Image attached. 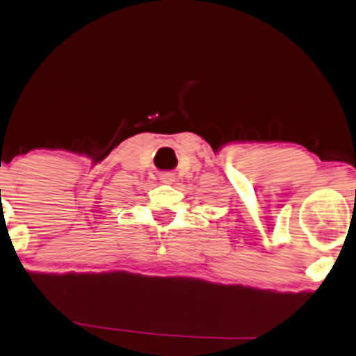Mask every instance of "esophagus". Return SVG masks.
<instances>
[{
    "label": "esophagus",
    "instance_id": "obj_1",
    "mask_svg": "<svg viewBox=\"0 0 356 356\" xmlns=\"http://www.w3.org/2000/svg\"><path fill=\"white\" fill-rule=\"evenodd\" d=\"M159 179H161V182H164V184H174L175 182V175L172 172H163L159 175Z\"/></svg>",
    "mask_w": 356,
    "mask_h": 356
}]
</instances>
